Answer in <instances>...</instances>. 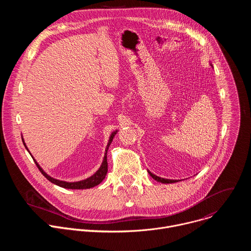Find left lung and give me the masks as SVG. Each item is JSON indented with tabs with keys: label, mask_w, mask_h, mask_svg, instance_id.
Returning a JSON list of instances; mask_svg holds the SVG:
<instances>
[{
	"label": "left lung",
	"mask_w": 251,
	"mask_h": 251,
	"mask_svg": "<svg viewBox=\"0 0 251 251\" xmlns=\"http://www.w3.org/2000/svg\"><path fill=\"white\" fill-rule=\"evenodd\" d=\"M148 173L150 174V176L154 178V180H156V181H158V182H161V183H163V184H171V183H176V182H177V181H176V180L174 181V180H168V178L160 177V176H158L152 174L150 171H148Z\"/></svg>",
	"instance_id": "1"
}]
</instances>
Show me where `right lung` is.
<instances>
[{
  "label": "right lung",
  "mask_w": 251,
  "mask_h": 251,
  "mask_svg": "<svg viewBox=\"0 0 251 251\" xmlns=\"http://www.w3.org/2000/svg\"><path fill=\"white\" fill-rule=\"evenodd\" d=\"M117 133V131L113 132L109 138V141H108V144H107V147H106V150H105V155H104V159H103V162H102V165L100 166L99 170L91 176H89L88 178H86V180H82V181H79V182H75V183H67V182H64V181H59V180H55V178L50 176L41 167L40 165L37 163V161H35L33 158V161L35 163V165H37V167L39 168V170L41 171V173L48 178V180L50 182H51L52 184L56 185V186H59L61 188H64V189H71V190H83V189H90V188H93L97 185H99L104 178H105V176L107 174V171H108V164H107V151H108V148L111 144V142L113 140V137L115 136V134ZM23 142H24V139H23ZM24 145L25 147L26 148L25 142H24ZM27 150V148H26ZM28 151V150H27ZM29 152V151H28ZM30 154V153H29Z\"/></svg>",
  "instance_id": "obj_1"
}]
</instances>
